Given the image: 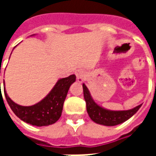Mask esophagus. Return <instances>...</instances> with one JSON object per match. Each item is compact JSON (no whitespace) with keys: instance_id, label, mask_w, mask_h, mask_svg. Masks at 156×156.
Wrapping results in <instances>:
<instances>
[{"instance_id":"obj_1","label":"esophagus","mask_w":156,"mask_h":156,"mask_svg":"<svg viewBox=\"0 0 156 156\" xmlns=\"http://www.w3.org/2000/svg\"><path fill=\"white\" fill-rule=\"evenodd\" d=\"M75 75L77 77V80H78L79 83H82L83 81L86 78V74H85V72L83 70V69H77L75 71Z\"/></svg>"}]
</instances>
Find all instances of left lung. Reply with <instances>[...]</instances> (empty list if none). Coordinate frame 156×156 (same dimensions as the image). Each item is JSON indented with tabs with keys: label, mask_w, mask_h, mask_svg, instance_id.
Instances as JSON below:
<instances>
[{
	"label": "left lung",
	"mask_w": 156,
	"mask_h": 156,
	"mask_svg": "<svg viewBox=\"0 0 156 156\" xmlns=\"http://www.w3.org/2000/svg\"><path fill=\"white\" fill-rule=\"evenodd\" d=\"M83 88L87 112L92 120L98 124L105 126H115L117 124H122L132 117L142 105H138L135 108L129 110H109L103 108L97 103H95L94 98H92L88 88L84 83H83Z\"/></svg>",
	"instance_id": "left-lung-1"
}]
</instances>
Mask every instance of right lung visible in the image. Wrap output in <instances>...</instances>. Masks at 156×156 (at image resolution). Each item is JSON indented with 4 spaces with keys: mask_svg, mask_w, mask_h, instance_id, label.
<instances>
[{
    "mask_svg": "<svg viewBox=\"0 0 156 156\" xmlns=\"http://www.w3.org/2000/svg\"><path fill=\"white\" fill-rule=\"evenodd\" d=\"M75 81L74 74L59 79L43 99L32 106H22L16 104L7 95L5 87L4 94L9 106L19 119L34 126H48L56 123L61 117L68 89Z\"/></svg>",
    "mask_w": 156,
    "mask_h": 156,
    "instance_id": "obj_1",
    "label": "right lung"
}]
</instances>
